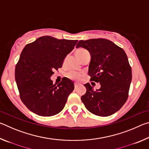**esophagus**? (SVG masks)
Masks as SVG:
<instances>
[{"label":"esophagus","instance_id":"1","mask_svg":"<svg viewBox=\"0 0 149 149\" xmlns=\"http://www.w3.org/2000/svg\"><path fill=\"white\" fill-rule=\"evenodd\" d=\"M79 84H78V83H74V86H75V88H77L78 87V85H79Z\"/></svg>","mask_w":149,"mask_h":149}]
</instances>
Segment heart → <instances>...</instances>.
Wrapping results in <instances>:
<instances>
[{
	"label": "heart",
	"mask_w": 149,
	"mask_h": 149,
	"mask_svg": "<svg viewBox=\"0 0 149 149\" xmlns=\"http://www.w3.org/2000/svg\"><path fill=\"white\" fill-rule=\"evenodd\" d=\"M87 53H89L87 50H85V49H82V48H79V49H77L75 52V56H76L77 58H79L81 56H82L83 55H84ZM69 77L70 78H72V79H77V78L79 77V75L76 74V73L72 72L69 74Z\"/></svg>",
	"instance_id": "heart-1"
}]
</instances>
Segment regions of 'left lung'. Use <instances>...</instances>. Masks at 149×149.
<instances>
[{"label":"left lung","mask_w":149,"mask_h":149,"mask_svg":"<svg viewBox=\"0 0 149 149\" xmlns=\"http://www.w3.org/2000/svg\"><path fill=\"white\" fill-rule=\"evenodd\" d=\"M87 49L91 54L88 74L93 81L100 83L94 90L89 83L81 101L92 114L108 116L119 110L128 97L132 82V68L122 48L105 39L80 40L76 48Z\"/></svg>","instance_id":"1"}]
</instances>
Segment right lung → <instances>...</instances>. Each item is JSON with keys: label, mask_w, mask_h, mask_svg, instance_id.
<instances>
[{"label": "right lung", "mask_w": 149, "mask_h": 149, "mask_svg": "<svg viewBox=\"0 0 149 149\" xmlns=\"http://www.w3.org/2000/svg\"><path fill=\"white\" fill-rule=\"evenodd\" d=\"M77 42L42 36L24 48L16 65L15 79L22 101L35 114L52 116L64 108L74 89V82L64 77L56 86L50 77L62 66Z\"/></svg>", "instance_id": "right-lung-1"}]
</instances>
